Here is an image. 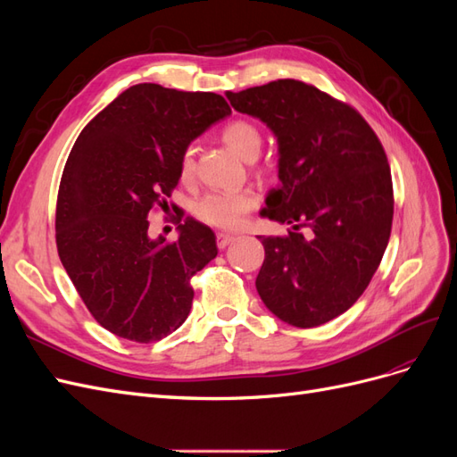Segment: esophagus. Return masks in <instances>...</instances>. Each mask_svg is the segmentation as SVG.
I'll return each instance as SVG.
<instances>
[{"label":"esophagus","mask_w":457,"mask_h":457,"mask_svg":"<svg viewBox=\"0 0 457 457\" xmlns=\"http://www.w3.org/2000/svg\"><path fill=\"white\" fill-rule=\"evenodd\" d=\"M234 240H237V237H234V234H227V232H219V234H217V245H219V250H225V247L230 245Z\"/></svg>","instance_id":"obj_1"}]
</instances>
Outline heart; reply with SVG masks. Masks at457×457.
I'll list each match as a JSON object with an SVG mask.
<instances>
[{"mask_svg":"<svg viewBox=\"0 0 457 457\" xmlns=\"http://www.w3.org/2000/svg\"><path fill=\"white\" fill-rule=\"evenodd\" d=\"M225 145L242 160L252 162L259 156L261 131L252 121L234 120L223 129ZM179 173L190 179L195 173V150L187 148L179 162ZM257 205V196L252 190H213L204 195L195 204V213L204 223L219 228H237L242 225L244 215Z\"/></svg>","mask_w":457,"mask_h":457,"instance_id":"b5f03b06","label":"heart"}]
</instances>
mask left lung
Returning <instances> with one entry per match:
<instances>
[{
    "mask_svg": "<svg viewBox=\"0 0 457 457\" xmlns=\"http://www.w3.org/2000/svg\"><path fill=\"white\" fill-rule=\"evenodd\" d=\"M227 99L276 137L280 185L261 217L292 225L287 237H257L259 297L289 326L334 320L364 294L391 237L393 181L378 135L354 108L297 79Z\"/></svg>",
    "mask_w": 457,
    "mask_h": 457,
    "instance_id": "left-lung-1",
    "label": "left lung"
}]
</instances>
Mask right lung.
Listing matches in <instances>:
<instances>
[{"mask_svg": "<svg viewBox=\"0 0 457 457\" xmlns=\"http://www.w3.org/2000/svg\"><path fill=\"white\" fill-rule=\"evenodd\" d=\"M228 114L220 95L139 84L76 139L59 187L57 250L86 307L114 336L152 343L187 320L190 278L215 259V234L179 213V238L152 240L148 213L168 207L188 145Z\"/></svg>", "mask_w": 457, "mask_h": 457, "instance_id": "1", "label": "right lung"}]
</instances>
